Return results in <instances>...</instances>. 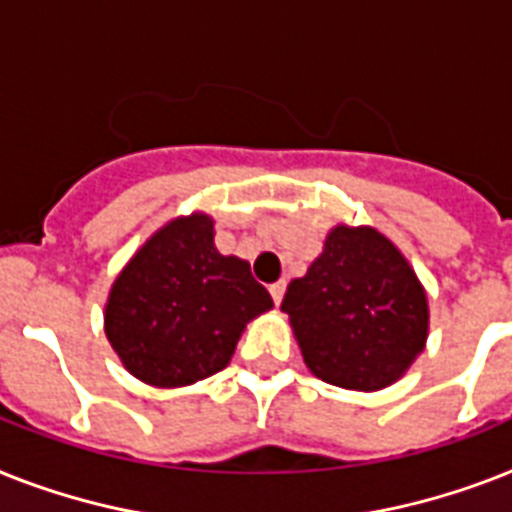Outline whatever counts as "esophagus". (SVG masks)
<instances>
[{
    "label": "esophagus",
    "instance_id": "obj_1",
    "mask_svg": "<svg viewBox=\"0 0 512 512\" xmlns=\"http://www.w3.org/2000/svg\"><path fill=\"white\" fill-rule=\"evenodd\" d=\"M270 297H273V302L276 305H281V299H284V292H286V281H276V284L268 286Z\"/></svg>",
    "mask_w": 512,
    "mask_h": 512
}]
</instances>
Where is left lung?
<instances>
[{
    "mask_svg": "<svg viewBox=\"0 0 512 512\" xmlns=\"http://www.w3.org/2000/svg\"><path fill=\"white\" fill-rule=\"evenodd\" d=\"M281 310L307 368L355 392L394 384L429 331L421 281L376 228L336 226L323 255L289 284Z\"/></svg>",
    "mask_w": 512,
    "mask_h": 512,
    "instance_id": "left-lung-1",
    "label": "left lung"
}]
</instances>
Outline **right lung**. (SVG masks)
<instances>
[{"label":"right lung","mask_w":512,"mask_h":512,"mask_svg":"<svg viewBox=\"0 0 512 512\" xmlns=\"http://www.w3.org/2000/svg\"><path fill=\"white\" fill-rule=\"evenodd\" d=\"M273 307L249 263L220 255L213 220H170L123 268L105 334L128 371L152 386H186L223 371L255 315Z\"/></svg>","instance_id":"right-lung-1"}]
</instances>
